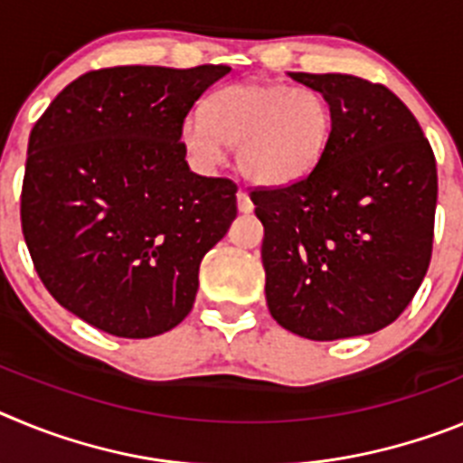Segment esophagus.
Segmentation results:
<instances>
[{
  "label": "esophagus",
  "instance_id": "34e87169",
  "mask_svg": "<svg viewBox=\"0 0 463 463\" xmlns=\"http://www.w3.org/2000/svg\"><path fill=\"white\" fill-rule=\"evenodd\" d=\"M236 202H239V211L241 213H252V202H250V196L245 194L243 190H239V194H236Z\"/></svg>",
  "mask_w": 463,
  "mask_h": 463
}]
</instances>
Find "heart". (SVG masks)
Instances as JSON below:
<instances>
[{"mask_svg": "<svg viewBox=\"0 0 463 463\" xmlns=\"http://www.w3.org/2000/svg\"><path fill=\"white\" fill-rule=\"evenodd\" d=\"M334 137V110L322 92L282 83H239L208 97L206 116L183 122V143L199 166H218L224 146L250 183L280 187L320 165Z\"/></svg>", "mask_w": 463, "mask_h": 463, "instance_id": "heart-1", "label": "heart"}]
</instances>
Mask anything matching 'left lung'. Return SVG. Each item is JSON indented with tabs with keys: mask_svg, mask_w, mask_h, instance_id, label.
Masks as SVG:
<instances>
[{
	"mask_svg": "<svg viewBox=\"0 0 463 463\" xmlns=\"http://www.w3.org/2000/svg\"><path fill=\"white\" fill-rule=\"evenodd\" d=\"M334 110L320 165L252 187L273 320L310 341L392 325L427 276L439 199L436 157L408 106L347 73H289Z\"/></svg>",
	"mask_w": 463,
	"mask_h": 463,
	"instance_id": "left-lung-1",
	"label": "left lung"
}]
</instances>
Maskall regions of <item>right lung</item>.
Segmentation results:
<instances>
[{
	"label": "right lung",
	"instance_id": "right-lung-1",
	"mask_svg": "<svg viewBox=\"0 0 463 463\" xmlns=\"http://www.w3.org/2000/svg\"><path fill=\"white\" fill-rule=\"evenodd\" d=\"M224 64L104 67L51 101L27 146L20 224L57 304L120 338L185 320L236 183L192 174L183 122Z\"/></svg>",
	"mask_w": 463,
	"mask_h": 463
}]
</instances>
